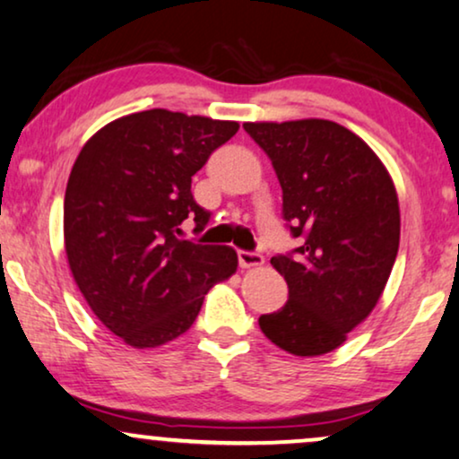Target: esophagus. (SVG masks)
Listing matches in <instances>:
<instances>
[{
	"mask_svg": "<svg viewBox=\"0 0 459 459\" xmlns=\"http://www.w3.org/2000/svg\"><path fill=\"white\" fill-rule=\"evenodd\" d=\"M264 258L256 252H246V249H239V266L241 269H252V266H263Z\"/></svg>",
	"mask_w": 459,
	"mask_h": 459,
	"instance_id": "esophagus-1",
	"label": "esophagus"
}]
</instances>
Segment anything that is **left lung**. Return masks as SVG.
I'll return each mask as SVG.
<instances>
[{
    "instance_id": "left-lung-1",
    "label": "left lung",
    "mask_w": 459,
    "mask_h": 459,
    "mask_svg": "<svg viewBox=\"0 0 459 459\" xmlns=\"http://www.w3.org/2000/svg\"><path fill=\"white\" fill-rule=\"evenodd\" d=\"M281 184L283 218L303 243L271 264L288 303L260 316L266 339L294 356L345 343L379 303L400 243L392 176L368 143L322 118L243 123Z\"/></svg>"
}]
</instances>
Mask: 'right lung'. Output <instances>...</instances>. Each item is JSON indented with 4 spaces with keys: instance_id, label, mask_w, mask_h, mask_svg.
<instances>
[{
    "instance_id": "obj_1",
    "label": "right lung",
    "mask_w": 459,
    "mask_h": 459,
    "mask_svg": "<svg viewBox=\"0 0 459 459\" xmlns=\"http://www.w3.org/2000/svg\"><path fill=\"white\" fill-rule=\"evenodd\" d=\"M237 131L235 120L146 109L97 131L74 162L63 203L69 269L103 326L135 350L186 333L205 294L237 271L233 247L178 237L188 216L205 229L210 213L190 182Z\"/></svg>"
}]
</instances>
